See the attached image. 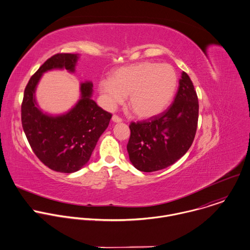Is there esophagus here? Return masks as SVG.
I'll return each instance as SVG.
<instances>
[{
  "label": "esophagus",
  "mask_w": 250,
  "mask_h": 250,
  "mask_svg": "<svg viewBox=\"0 0 250 250\" xmlns=\"http://www.w3.org/2000/svg\"><path fill=\"white\" fill-rule=\"evenodd\" d=\"M112 121H113L114 123H121L123 120H122L119 116H117V115H113V117H112Z\"/></svg>",
  "instance_id": "1"
}]
</instances>
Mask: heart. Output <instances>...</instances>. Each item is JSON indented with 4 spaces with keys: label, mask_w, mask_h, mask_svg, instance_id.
Returning <instances> with one entry per match:
<instances>
[{
    "label": "heart",
    "mask_w": 250,
    "mask_h": 250,
    "mask_svg": "<svg viewBox=\"0 0 250 250\" xmlns=\"http://www.w3.org/2000/svg\"><path fill=\"white\" fill-rule=\"evenodd\" d=\"M176 87L174 68L151 61L119 68L111 74L110 80L99 83V91L109 109L127 97L129 111L140 119H151L164 112Z\"/></svg>",
    "instance_id": "b5f03b06"
}]
</instances>
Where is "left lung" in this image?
I'll return each mask as SVG.
<instances>
[{"label":"left lung","instance_id":"8db88e82","mask_svg":"<svg viewBox=\"0 0 250 250\" xmlns=\"http://www.w3.org/2000/svg\"><path fill=\"white\" fill-rule=\"evenodd\" d=\"M199 101L194 84L183 72L173 103L164 113L129 125L126 146L131 164L140 171L164 169L190 149L198 126Z\"/></svg>","mask_w":250,"mask_h":250}]
</instances>
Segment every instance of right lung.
Segmentation results:
<instances>
[{
  "instance_id": "obj_1",
  "label": "right lung",
  "mask_w": 250,
  "mask_h": 250,
  "mask_svg": "<svg viewBox=\"0 0 250 250\" xmlns=\"http://www.w3.org/2000/svg\"><path fill=\"white\" fill-rule=\"evenodd\" d=\"M78 59L73 53L48 58L29 80L21 104L22 127L33 152L44 166L63 173L78 171L89 161L112 118L91 99V82L81 83L80 100L63 115L50 116L38 107L35 91L42 74L52 69L74 73Z\"/></svg>"
}]
</instances>
